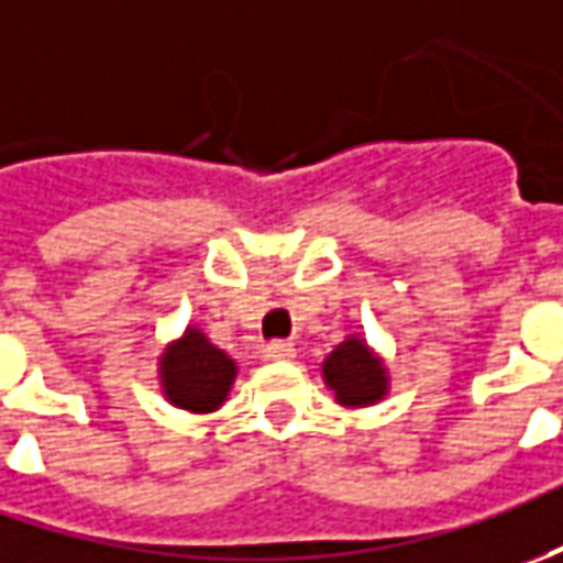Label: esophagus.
I'll list each match as a JSON object with an SVG mask.
<instances>
[{
  "label": "esophagus",
  "instance_id": "esophagus-1",
  "mask_svg": "<svg viewBox=\"0 0 563 563\" xmlns=\"http://www.w3.org/2000/svg\"><path fill=\"white\" fill-rule=\"evenodd\" d=\"M267 361H292L296 357V345L292 342H283V339H274L265 345Z\"/></svg>",
  "mask_w": 563,
  "mask_h": 563
}]
</instances>
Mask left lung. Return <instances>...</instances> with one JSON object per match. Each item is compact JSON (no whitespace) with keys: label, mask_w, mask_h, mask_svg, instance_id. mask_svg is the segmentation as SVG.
I'll return each instance as SVG.
<instances>
[{"label":"left lung","mask_w":563,"mask_h":563,"mask_svg":"<svg viewBox=\"0 0 563 563\" xmlns=\"http://www.w3.org/2000/svg\"><path fill=\"white\" fill-rule=\"evenodd\" d=\"M323 382L342 407H373L388 394V369L369 345L351 335L323 361Z\"/></svg>","instance_id":"obj_1"}]
</instances>
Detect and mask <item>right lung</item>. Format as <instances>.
Segmentation results:
<instances>
[{
  "label": "right lung",
  "instance_id": "right-lung-1",
  "mask_svg": "<svg viewBox=\"0 0 563 563\" xmlns=\"http://www.w3.org/2000/svg\"><path fill=\"white\" fill-rule=\"evenodd\" d=\"M236 378V363L197 327H187L159 357V382L172 407L187 412L218 410Z\"/></svg>",
  "mask_w": 563,
  "mask_h": 563
}]
</instances>
